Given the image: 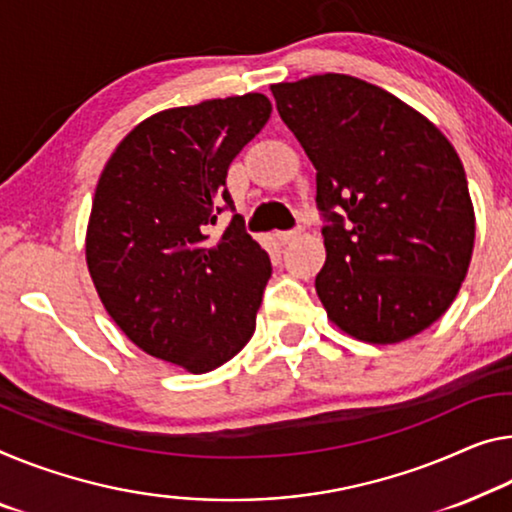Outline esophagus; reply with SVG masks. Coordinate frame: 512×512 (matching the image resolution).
Segmentation results:
<instances>
[{"label": "esophagus", "instance_id": "1", "mask_svg": "<svg viewBox=\"0 0 512 512\" xmlns=\"http://www.w3.org/2000/svg\"><path fill=\"white\" fill-rule=\"evenodd\" d=\"M300 233H302V229H295V231H283V233H279V235H277V238L281 240V245H288V242H293V240L300 238Z\"/></svg>", "mask_w": 512, "mask_h": 512}]
</instances>
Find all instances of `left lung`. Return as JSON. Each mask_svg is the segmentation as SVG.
Segmentation results:
<instances>
[{"label":"left lung","mask_w":512,"mask_h":512,"mask_svg":"<svg viewBox=\"0 0 512 512\" xmlns=\"http://www.w3.org/2000/svg\"><path fill=\"white\" fill-rule=\"evenodd\" d=\"M281 121L316 167L329 320L366 343L423 332L458 295L476 219L455 148L426 116L359 77L272 84Z\"/></svg>","instance_id":"8db88e82"}]
</instances>
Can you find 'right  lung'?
Returning <instances> with one entry per match:
<instances>
[{"instance_id":"obj_1","label":"right lung","mask_w":512,"mask_h":512,"mask_svg":"<svg viewBox=\"0 0 512 512\" xmlns=\"http://www.w3.org/2000/svg\"><path fill=\"white\" fill-rule=\"evenodd\" d=\"M263 93L203 100L141 121L102 169L86 229L100 302L132 343L190 373L245 348L272 274L235 210L226 174L270 119Z\"/></svg>"}]
</instances>
